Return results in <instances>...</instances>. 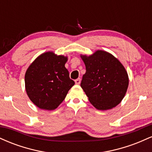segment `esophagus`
I'll list each match as a JSON object with an SVG mask.
<instances>
[{
    "label": "esophagus",
    "instance_id": "1",
    "mask_svg": "<svg viewBox=\"0 0 152 152\" xmlns=\"http://www.w3.org/2000/svg\"><path fill=\"white\" fill-rule=\"evenodd\" d=\"M75 83H76V84H80V83H81V79H80V78H77V79L75 80Z\"/></svg>",
    "mask_w": 152,
    "mask_h": 152
}]
</instances>
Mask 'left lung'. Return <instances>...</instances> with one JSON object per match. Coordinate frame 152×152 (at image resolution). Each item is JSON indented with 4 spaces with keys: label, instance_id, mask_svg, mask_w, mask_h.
Masks as SVG:
<instances>
[{
    "label": "left lung",
    "instance_id": "8db88e82",
    "mask_svg": "<svg viewBox=\"0 0 152 152\" xmlns=\"http://www.w3.org/2000/svg\"><path fill=\"white\" fill-rule=\"evenodd\" d=\"M86 66L81 87L91 104L98 110L111 109L121 102L129 86L124 66L109 52L97 50L90 56L82 55Z\"/></svg>",
    "mask_w": 152,
    "mask_h": 152
}]
</instances>
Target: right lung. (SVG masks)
<instances>
[{
    "label": "right lung",
    "mask_w": 152,
    "mask_h": 152,
    "mask_svg": "<svg viewBox=\"0 0 152 152\" xmlns=\"http://www.w3.org/2000/svg\"><path fill=\"white\" fill-rule=\"evenodd\" d=\"M67 61V56L47 51L38 56L26 70V93L39 109H56L74 85L65 67Z\"/></svg>",
    "instance_id": "right-lung-1"
}]
</instances>
